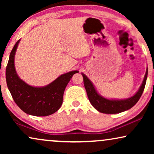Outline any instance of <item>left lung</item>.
Listing matches in <instances>:
<instances>
[{
	"instance_id": "8db88e82",
	"label": "left lung",
	"mask_w": 154,
	"mask_h": 154,
	"mask_svg": "<svg viewBox=\"0 0 154 154\" xmlns=\"http://www.w3.org/2000/svg\"><path fill=\"white\" fill-rule=\"evenodd\" d=\"M147 75H148V69H146L142 85L140 86V89L138 90V91L136 92L134 95L130 98L125 99V100H109V99L103 97L102 96L99 94L92 82L84 73H82V75L83 77L84 85H85L88 99H89L91 104L94 107V109H96L100 112L109 113V114L123 112V111L131 109L134 105L136 104L144 90Z\"/></svg>"
}]
</instances>
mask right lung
Here are the masks:
<instances>
[{"label": "right lung", "mask_w": 154, "mask_h": 154, "mask_svg": "<svg viewBox=\"0 0 154 154\" xmlns=\"http://www.w3.org/2000/svg\"><path fill=\"white\" fill-rule=\"evenodd\" d=\"M20 40L10 52L6 67V82L14 102L27 114L46 116L59 110L63 102V95L67 84L73 74V71L61 75L51 83L44 87H33L20 79L14 67V55Z\"/></svg>", "instance_id": "1"}]
</instances>
